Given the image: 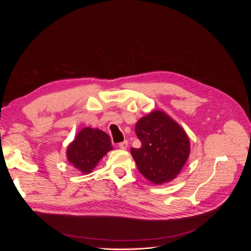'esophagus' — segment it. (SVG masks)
<instances>
[{"label": "esophagus", "instance_id": "obj_1", "mask_svg": "<svg viewBox=\"0 0 251 251\" xmlns=\"http://www.w3.org/2000/svg\"><path fill=\"white\" fill-rule=\"evenodd\" d=\"M127 141L126 140H125V141H123V142H120L119 144H118V147L121 149V150H126L127 149Z\"/></svg>", "mask_w": 251, "mask_h": 251}]
</instances>
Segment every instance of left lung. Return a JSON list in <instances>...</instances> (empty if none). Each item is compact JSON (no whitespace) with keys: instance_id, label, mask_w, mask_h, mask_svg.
Masks as SVG:
<instances>
[{"instance_id":"8db88e82","label":"left lung","mask_w":251,"mask_h":251,"mask_svg":"<svg viewBox=\"0 0 251 251\" xmlns=\"http://www.w3.org/2000/svg\"><path fill=\"white\" fill-rule=\"evenodd\" d=\"M135 132L141 141L131 154L139 172L154 184L174 180L181 172L191 151L183 128L163 111L155 110L140 118Z\"/></svg>"}]
</instances>
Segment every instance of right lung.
Here are the masks:
<instances>
[{"label": "right lung", "mask_w": 251, "mask_h": 251, "mask_svg": "<svg viewBox=\"0 0 251 251\" xmlns=\"http://www.w3.org/2000/svg\"><path fill=\"white\" fill-rule=\"evenodd\" d=\"M113 150L110 136L98 128L83 127L67 148V159L82 174H89Z\"/></svg>", "instance_id": "obj_1"}]
</instances>
